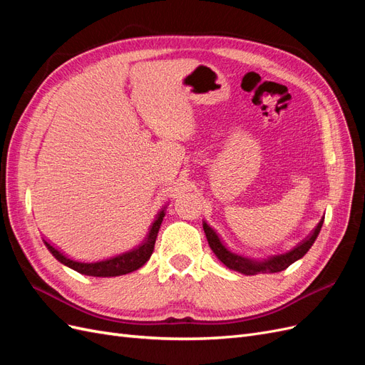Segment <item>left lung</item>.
Segmentation results:
<instances>
[{
  "instance_id": "left-lung-1",
  "label": "left lung",
  "mask_w": 365,
  "mask_h": 365,
  "mask_svg": "<svg viewBox=\"0 0 365 365\" xmlns=\"http://www.w3.org/2000/svg\"><path fill=\"white\" fill-rule=\"evenodd\" d=\"M323 222H324V217L319 220L318 225L312 230V233L309 235L304 240H302L297 247H294L291 251L277 254V256H271V257L263 259V260H252V259L240 256V254L231 252L230 250H227L222 245V242H220V239L216 235V231L212 227L207 225V222H204L202 227H204V233L207 236L210 248L213 250L216 257L222 262L227 268L237 271L240 274H245V275H256V274L280 272V271L288 268L289 264H292L294 262H297L298 259H302L309 251V248L314 245L315 239L319 235V230H322V227H323Z\"/></svg>"
}]
</instances>
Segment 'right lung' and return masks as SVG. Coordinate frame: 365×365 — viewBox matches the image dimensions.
<instances>
[{"label": "right lung", "mask_w": 365, "mask_h": 365, "mask_svg": "<svg viewBox=\"0 0 365 365\" xmlns=\"http://www.w3.org/2000/svg\"><path fill=\"white\" fill-rule=\"evenodd\" d=\"M164 216H165V207L158 213L155 220H153V224L149 230V235L145 240H143L141 245L120 254V256L106 259L102 262H94V263L76 262L65 257L62 252H59L56 248L51 247L48 242H43V244H46V247L48 248V251L53 254V256L56 257V260H59L61 263L65 264V267H68L77 272H81L83 275H91V277H117V275H123L132 271H137L150 259L153 247H155L158 230Z\"/></svg>", "instance_id": "obj_1"}]
</instances>
